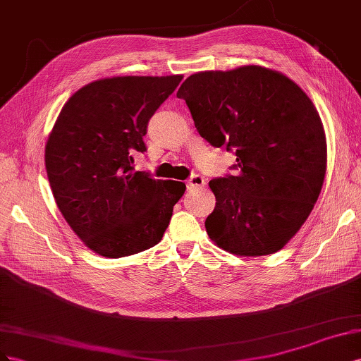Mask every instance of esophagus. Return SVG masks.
<instances>
[{
	"instance_id": "obj_1",
	"label": "esophagus",
	"mask_w": 361,
	"mask_h": 361,
	"mask_svg": "<svg viewBox=\"0 0 361 361\" xmlns=\"http://www.w3.org/2000/svg\"><path fill=\"white\" fill-rule=\"evenodd\" d=\"M204 184H205V180H204L202 175L193 173V175H190V178L188 180L186 186H188V190H197V189L204 188Z\"/></svg>"
}]
</instances>
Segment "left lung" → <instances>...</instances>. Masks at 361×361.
I'll use <instances>...</instances> for the list:
<instances>
[{"label": "left lung", "instance_id": "1", "mask_svg": "<svg viewBox=\"0 0 361 361\" xmlns=\"http://www.w3.org/2000/svg\"><path fill=\"white\" fill-rule=\"evenodd\" d=\"M177 97L200 136L235 154V175L210 180L209 238L235 255L280 251L312 213L326 169L319 113L290 78L262 66L193 74Z\"/></svg>", "mask_w": 361, "mask_h": 361}]
</instances>
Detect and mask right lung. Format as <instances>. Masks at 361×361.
I'll use <instances>...</instances> for the list:
<instances>
[{"label": "right lung", "instance_id": "right-lung-1", "mask_svg": "<svg viewBox=\"0 0 361 361\" xmlns=\"http://www.w3.org/2000/svg\"><path fill=\"white\" fill-rule=\"evenodd\" d=\"M181 75L115 77L77 90L61 109L45 148L51 190L87 248L119 259L157 245L186 184L135 171L156 110Z\"/></svg>", "mask_w": 361, "mask_h": 361}]
</instances>
